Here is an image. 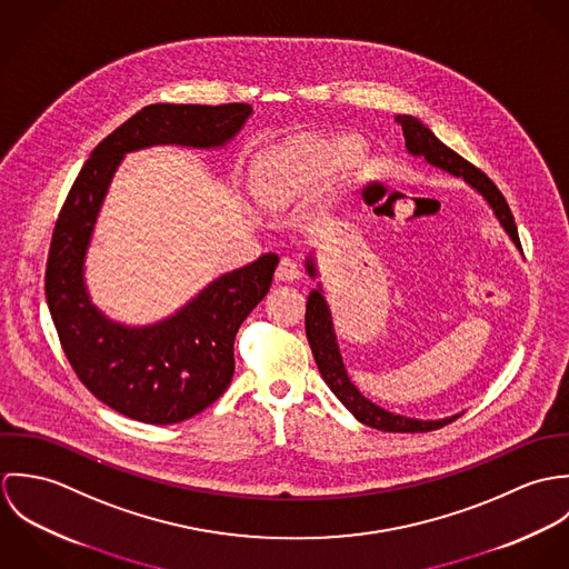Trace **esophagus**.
Returning <instances> with one entry per match:
<instances>
[{"instance_id": "esophagus-1", "label": "esophagus", "mask_w": 569, "mask_h": 569, "mask_svg": "<svg viewBox=\"0 0 569 569\" xmlns=\"http://www.w3.org/2000/svg\"><path fill=\"white\" fill-rule=\"evenodd\" d=\"M300 278V267L291 260V258H280L278 267H276V280L280 282H291Z\"/></svg>"}]
</instances>
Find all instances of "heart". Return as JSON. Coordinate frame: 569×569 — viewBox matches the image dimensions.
Masks as SVG:
<instances>
[{
	"instance_id": "1",
	"label": "heart",
	"mask_w": 569,
	"mask_h": 569,
	"mask_svg": "<svg viewBox=\"0 0 569 569\" xmlns=\"http://www.w3.org/2000/svg\"><path fill=\"white\" fill-rule=\"evenodd\" d=\"M355 153L348 140H291L264 153L253 168V194L264 208H280L309 192Z\"/></svg>"
}]
</instances>
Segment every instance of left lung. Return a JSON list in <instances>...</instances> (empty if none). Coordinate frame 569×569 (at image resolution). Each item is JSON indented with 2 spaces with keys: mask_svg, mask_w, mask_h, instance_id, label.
Wrapping results in <instances>:
<instances>
[{
  "mask_svg": "<svg viewBox=\"0 0 569 569\" xmlns=\"http://www.w3.org/2000/svg\"><path fill=\"white\" fill-rule=\"evenodd\" d=\"M397 122L403 127V136H406L407 151L411 156H425V160L456 177H462L469 186H473L485 199L488 206L492 208L495 217L499 219V223L503 226V230L510 234V239L515 244H519L517 237V226L515 219L510 214V208L503 199V194L497 190V186L488 179L487 174L476 168L473 163L467 162L462 156H458L456 151H451L449 147H445L418 118L413 116H399ZM307 271L311 276H316V267L313 260H307ZM305 326H307V339L311 343L316 363L320 368V375L326 381V386L332 390V395L346 406V409L363 425L372 427V429H381V431H392V433H422V431H433L440 429L449 422H453L458 416L451 418H442V420H416V418H407L399 416L392 411H386L383 407L375 406L372 401H368L348 379L346 366L341 361L339 355V346H337V337H335V328H332V318L328 311L322 289L311 291L309 300H307V316H305Z\"/></svg>",
  "mask_w": 569,
  "mask_h": 569,
  "instance_id": "left-lung-1",
  "label": "left lung"
}]
</instances>
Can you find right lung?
<instances>
[{"instance_id":"obj_1","label":"right lung","mask_w":569,"mask_h":569,"mask_svg":"<svg viewBox=\"0 0 569 569\" xmlns=\"http://www.w3.org/2000/svg\"><path fill=\"white\" fill-rule=\"evenodd\" d=\"M249 113L244 102L140 109L91 151L59 212L46 264L48 309L82 386L127 418L181 422L228 390L237 330L267 296L278 256L264 253L221 276L160 325H116L89 302L82 282L84 251L111 177L124 153L144 147H223Z\"/></svg>"}]
</instances>
